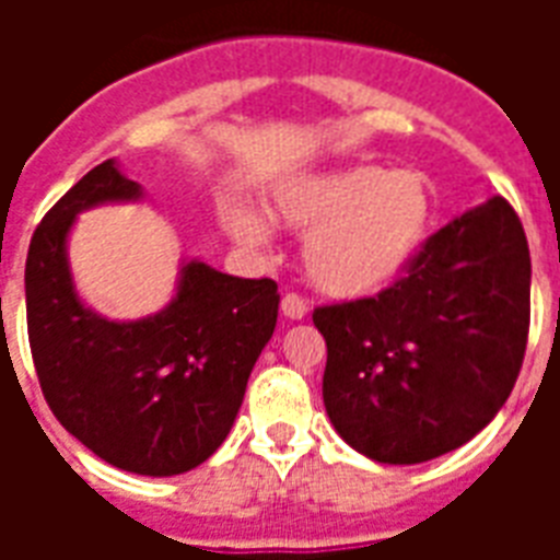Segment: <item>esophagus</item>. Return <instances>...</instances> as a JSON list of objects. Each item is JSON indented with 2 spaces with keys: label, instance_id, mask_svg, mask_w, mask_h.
Instances as JSON below:
<instances>
[{
  "label": "esophagus",
  "instance_id": "34e87169",
  "mask_svg": "<svg viewBox=\"0 0 560 560\" xmlns=\"http://www.w3.org/2000/svg\"><path fill=\"white\" fill-rule=\"evenodd\" d=\"M281 314L288 316V319H305L307 302L299 293H284V299H281Z\"/></svg>",
  "mask_w": 560,
  "mask_h": 560
}]
</instances>
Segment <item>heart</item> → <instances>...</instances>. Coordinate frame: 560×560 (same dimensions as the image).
<instances>
[{
    "mask_svg": "<svg viewBox=\"0 0 560 560\" xmlns=\"http://www.w3.org/2000/svg\"><path fill=\"white\" fill-rule=\"evenodd\" d=\"M276 218L305 241V270L316 288L337 299L377 293L412 261L430 226V191L416 171L377 165L302 179L276 200ZM229 229L249 246L264 244L253 211H229Z\"/></svg>",
    "mask_w": 560,
    "mask_h": 560,
    "instance_id": "heart-1",
    "label": "heart"
}]
</instances>
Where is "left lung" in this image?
<instances>
[{
  "label": "left lung",
  "instance_id": "8db88e82",
  "mask_svg": "<svg viewBox=\"0 0 560 560\" xmlns=\"http://www.w3.org/2000/svg\"><path fill=\"white\" fill-rule=\"evenodd\" d=\"M532 261L503 197L451 220L377 296L323 305L325 412L358 453L418 465L470 442L512 395Z\"/></svg>",
  "mask_w": 560,
  "mask_h": 560
}]
</instances>
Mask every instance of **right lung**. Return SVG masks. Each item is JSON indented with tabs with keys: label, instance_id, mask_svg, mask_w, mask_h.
Wrapping results in <instances>:
<instances>
[{
	"label": "right lung",
	"instance_id": "right-lung-1",
	"mask_svg": "<svg viewBox=\"0 0 560 560\" xmlns=\"http://www.w3.org/2000/svg\"><path fill=\"white\" fill-rule=\"evenodd\" d=\"M139 197L107 160L48 209L25 261L28 342L48 407L78 442L130 474L174 477L209 459L235 424L276 331L279 284L188 261L160 314L98 316L74 293L66 237L83 209Z\"/></svg>",
	"mask_w": 560,
	"mask_h": 560
}]
</instances>
